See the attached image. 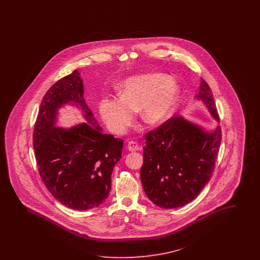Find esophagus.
I'll return each mask as SVG.
<instances>
[{"label": "esophagus", "instance_id": "1", "mask_svg": "<svg viewBox=\"0 0 260 260\" xmlns=\"http://www.w3.org/2000/svg\"><path fill=\"white\" fill-rule=\"evenodd\" d=\"M127 150L128 151H136L139 150V145L134 141H129L127 143Z\"/></svg>", "mask_w": 260, "mask_h": 260}]
</instances>
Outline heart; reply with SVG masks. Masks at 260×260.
Here are the masks:
<instances>
[{"label": "heart", "instance_id": "b5f03b06", "mask_svg": "<svg viewBox=\"0 0 260 260\" xmlns=\"http://www.w3.org/2000/svg\"><path fill=\"white\" fill-rule=\"evenodd\" d=\"M120 96H107L99 103L104 122L114 134H122L133 124L134 111L148 126L165 120L179 94L178 85L169 76L150 73L126 79L119 86Z\"/></svg>", "mask_w": 260, "mask_h": 260}]
</instances>
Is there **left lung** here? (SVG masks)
Wrapping results in <instances>:
<instances>
[{"label":"left lung","instance_id":"8db88e82","mask_svg":"<svg viewBox=\"0 0 260 260\" xmlns=\"http://www.w3.org/2000/svg\"><path fill=\"white\" fill-rule=\"evenodd\" d=\"M197 98L219 122L213 92L202 78ZM145 138L140 176L147 197L164 209L189 203L213 174L220 148V126L209 132L177 115Z\"/></svg>","mask_w":260,"mask_h":260}]
</instances>
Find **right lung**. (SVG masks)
<instances>
[{
	"label": "right lung",
	"mask_w": 260,
	"mask_h": 260,
	"mask_svg": "<svg viewBox=\"0 0 260 260\" xmlns=\"http://www.w3.org/2000/svg\"><path fill=\"white\" fill-rule=\"evenodd\" d=\"M78 71L60 79L44 96L33 133V148L41 178L59 202L87 211L108 198L111 174L121 159L124 141L103 134L84 99ZM66 103L82 110L87 123L71 129L55 126Z\"/></svg>",
	"instance_id": "add662e5"
}]
</instances>
